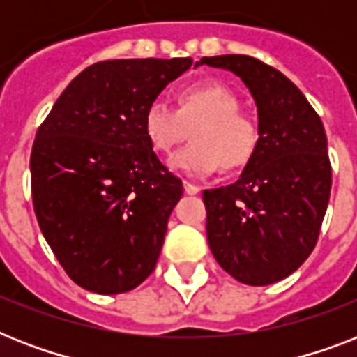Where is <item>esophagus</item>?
<instances>
[{"label":"esophagus","mask_w":357,"mask_h":357,"mask_svg":"<svg viewBox=\"0 0 357 357\" xmlns=\"http://www.w3.org/2000/svg\"><path fill=\"white\" fill-rule=\"evenodd\" d=\"M183 187H185V192H187V195H198V192L202 190L200 185L190 183L189 179H183Z\"/></svg>","instance_id":"1"}]
</instances>
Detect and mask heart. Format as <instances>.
Returning <instances> with one entry per match:
<instances>
[{"instance_id":"b5f03b06","label":"heart","mask_w":357,"mask_h":357,"mask_svg":"<svg viewBox=\"0 0 357 357\" xmlns=\"http://www.w3.org/2000/svg\"><path fill=\"white\" fill-rule=\"evenodd\" d=\"M241 103L222 85H196L179 94L178 109L167 102L150 103L144 113V133L151 148L168 153L192 128V144L176 151L168 167L189 176H209L220 167L238 168L254 155L259 133L255 123L238 113Z\"/></svg>"}]
</instances>
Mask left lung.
<instances>
[{"label": "left lung", "mask_w": 357, "mask_h": 357, "mask_svg": "<svg viewBox=\"0 0 357 357\" xmlns=\"http://www.w3.org/2000/svg\"><path fill=\"white\" fill-rule=\"evenodd\" d=\"M198 64L241 77L257 107L259 133L237 181L204 190L207 243L229 276L271 285L315 248L332 189L326 131L298 86L268 64L248 55Z\"/></svg>", "instance_id": "left-lung-1"}]
</instances>
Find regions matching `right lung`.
<instances>
[{"instance_id":"add662e5","label":"right lung","mask_w":357,"mask_h":357,"mask_svg":"<svg viewBox=\"0 0 357 357\" xmlns=\"http://www.w3.org/2000/svg\"><path fill=\"white\" fill-rule=\"evenodd\" d=\"M190 66V57L92 64L36 133V220L66 274L91 293L131 291L155 268L183 185L146 139L144 113Z\"/></svg>"}]
</instances>
